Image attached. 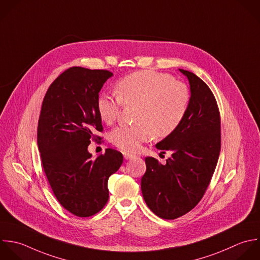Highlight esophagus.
Here are the masks:
<instances>
[{"mask_svg":"<svg viewBox=\"0 0 260 260\" xmlns=\"http://www.w3.org/2000/svg\"><path fill=\"white\" fill-rule=\"evenodd\" d=\"M122 155H123V157H124V159H125V160L134 159V158L136 157L134 154H131V153H127V152H123V153H122Z\"/></svg>","mask_w":260,"mask_h":260,"instance_id":"esophagus-1","label":"esophagus"}]
</instances>
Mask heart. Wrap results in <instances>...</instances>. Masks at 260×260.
<instances>
[{
  "mask_svg": "<svg viewBox=\"0 0 260 260\" xmlns=\"http://www.w3.org/2000/svg\"><path fill=\"white\" fill-rule=\"evenodd\" d=\"M115 88L117 96L102 93L98 97L97 111L104 123L112 124L123 104L138 105L137 123L119 125L109 134L111 144L123 151H138L151 136L156 139L170 136L184 119L190 105L187 85L165 73L135 72L120 79Z\"/></svg>",
  "mask_w": 260,
  "mask_h": 260,
  "instance_id": "heart-1",
  "label": "heart"
}]
</instances>
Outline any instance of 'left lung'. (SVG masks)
I'll return each mask as SVG.
<instances>
[{
	"mask_svg": "<svg viewBox=\"0 0 260 260\" xmlns=\"http://www.w3.org/2000/svg\"><path fill=\"white\" fill-rule=\"evenodd\" d=\"M179 71L190 85L188 111L177 129L156 145L161 153L170 151L171 157L166 164L147 157L141 181L147 206L165 220L187 214L201 202L221 151V118L213 92L193 73Z\"/></svg>",
	"mask_w": 260,
	"mask_h": 260,
	"instance_id": "left-lung-1",
	"label": "left lung"
}]
</instances>
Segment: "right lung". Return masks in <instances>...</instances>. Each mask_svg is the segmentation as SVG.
<instances>
[{
	"label": "right lung",
	"mask_w": 260,
	"mask_h": 260,
	"mask_svg": "<svg viewBox=\"0 0 260 260\" xmlns=\"http://www.w3.org/2000/svg\"><path fill=\"white\" fill-rule=\"evenodd\" d=\"M111 76L107 70L72 67L51 83L41 105L37 145L44 173L58 203L81 218L104 208L108 178L123 161L113 149L96 159L88 152L91 141L101 140L97 99Z\"/></svg>",
	"instance_id": "obj_1"
}]
</instances>
